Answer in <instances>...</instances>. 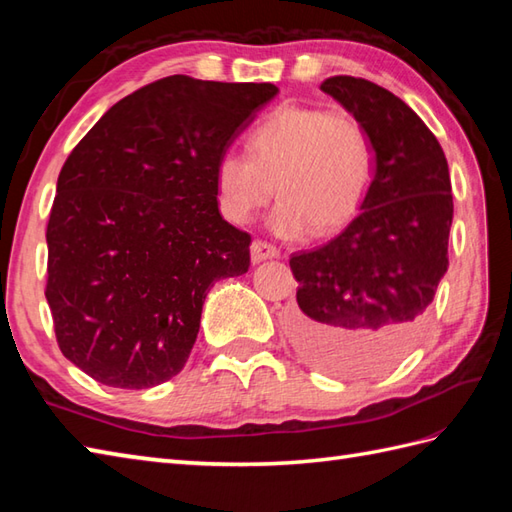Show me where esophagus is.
<instances>
[{
    "label": "esophagus",
    "instance_id": "1",
    "mask_svg": "<svg viewBox=\"0 0 512 512\" xmlns=\"http://www.w3.org/2000/svg\"><path fill=\"white\" fill-rule=\"evenodd\" d=\"M275 257H279V248L268 242H262V239H255L253 246H250V259H253V264L264 262V259H275Z\"/></svg>",
    "mask_w": 512,
    "mask_h": 512
}]
</instances>
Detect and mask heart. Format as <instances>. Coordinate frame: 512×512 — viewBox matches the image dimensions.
I'll return each instance as SVG.
<instances>
[{"label": "heart", "instance_id": "obj_1", "mask_svg": "<svg viewBox=\"0 0 512 512\" xmlns=\"http://www.w3.org/2000/svg\"><path fill=\"white\" fill-rule=\"evenodd\" d=\"M248 156L215 162V198L233 224H246L270 198L281 237L330 235L361 213L374 184L376 151L358 118L312 105H281L246 138Z\"/></svg>", "mask_w": 512, "mask_h": 512}]
</instances>
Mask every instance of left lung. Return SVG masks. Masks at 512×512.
<instances>
[{"label":"left lung","instance_id":"1","mask_svg":"<svg viewBox=\"0 0 512 512\" xmlns=\"http://www.w3.org/2000/svg\"><path fill=\"white\" fill-rule=\"evenodd\" d=\"M376 151L365 206L343 233L290 257L299 281L288 336L314 367L374 376L418 343L449 268L453 195L438 138L396 94L356 76L321 83Z\"/></svg>","mask_w":512,"mask_h":512}]
</instances>
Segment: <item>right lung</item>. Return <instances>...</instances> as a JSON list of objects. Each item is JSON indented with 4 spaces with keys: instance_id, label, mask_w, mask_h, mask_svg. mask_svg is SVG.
<instances>
[{
    "instance_id": "1",
    "label": "right lung",
    "mask_w": 512,
    "mask_h": 512,
    "mask_svg": "<svg viewBox=\"0 0 512 512\" xmlns=\"http://www.w3.org/2000/svg\"><path fill=\"white\" fill-rule=\"evenodd\" d=\"M279 90L173 74L103 114L57 180L46 299L63 356L103 385L182 372L217 279L244 275L250 235L222 220L215 162Z\"/></svg>"
}]
</instances>
